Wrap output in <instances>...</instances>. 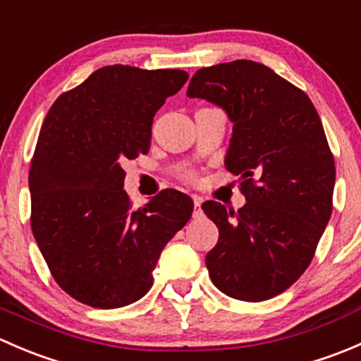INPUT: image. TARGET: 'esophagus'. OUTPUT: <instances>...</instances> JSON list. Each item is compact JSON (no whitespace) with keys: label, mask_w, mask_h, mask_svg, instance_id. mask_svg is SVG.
<instances>
[{"label":"esophagus","mask_w":361,"mask_h":361,"mask_svg":"<svg viewBox=\"0 0 361 361\" xmlns=\"http://www.w3.org/2000/svg\"><path fill=\"white\" fill-rule=\"evenodd\" d=\"M201 204H202V199L199 197V195H194V216H201L202 211H201Z\"/></svg>","instance_id":"1"}]
</instances>
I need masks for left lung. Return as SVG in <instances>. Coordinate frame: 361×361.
I'll list each match as a JSON object with an SVG mask.
<instances>
[{"label": "left lung", "mask_w": 361, "mask_h": 361, "mask_svg": "<svg viewBox=\"0 0 361 361\" xmlns=\"http://www.w3.org/2000/svg\"><path fill=\"white\" fill-rule=\"evenodd\" d=\"M188 97L216 104L232 122L225 167L241 176L246 204H202L218 227L206 255L213 285L238 300L262 302L293 285L314 257L332 214L334 155L311 99L255 61L202 68Z\"/></svg>", "instance_id": "obj_1"}]
</instances>
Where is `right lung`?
<instances>
[{
	"label": "right lung",
	"instance_id": "obj_1",
	"mask_svg": "<svg viewBox=\"0 0 361 361\" xmlns=\"http://www.w3.org/2000/svg\"><path fill=\"white\" fill-rule=\"evenodd\" d=\"M188 73L99 68L47 113L29 171L31 228L57 285L92 307L116 309L152 288L164 246L194 202L167 188L134 209L122 162L150 150L155 113Z\"/></svg>",
	"mask_w": 361,
	"mask_h": 361
}]
</instances>
